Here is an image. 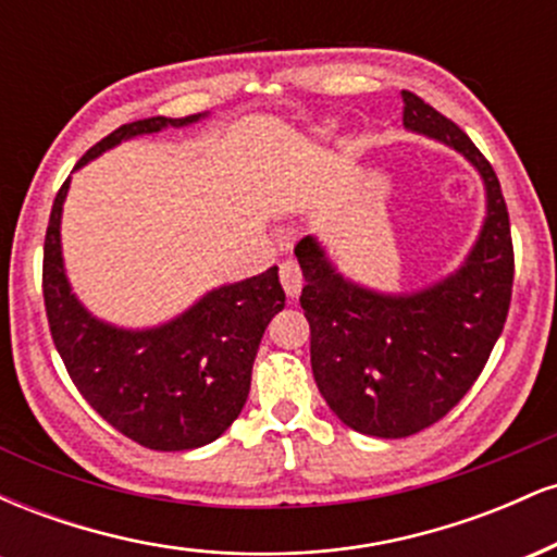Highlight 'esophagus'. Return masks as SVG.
<instances>
[{"instance_id": "esophagus-1", "label": "esophagus", "mask_w": 557, "mask_h": 557, "mask_svg": "<svg viewBox=\"0 0 557 557\" xmlns=\"http://www.w3.org/2000/svg\"><path fill=\"white\" fill-rule=\"evenodd\" d=\"M280 283H283L287 298H298L300 287H304V274L296 261H283L280 264Z\"/></svg>"}]
</instances>
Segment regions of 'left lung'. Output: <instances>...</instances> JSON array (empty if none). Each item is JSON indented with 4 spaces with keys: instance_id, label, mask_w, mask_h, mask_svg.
Here are the masks:
<instances>
[{
    "instance_id": "1",
    "label": "left lung",
    "mask_w": 557,
    "mask_h": 557,
    "mask_svg": "<svg viewBox=\"0 0 557 557\" xmlns=\"http://www.w3.org/2000/svg\"><path fill=\"white\" fill-rule=\"evenodd\" d=\"M403 125L450 146L482 175L487 216L463 264L424 290L380 293L343 277L314 235L296 246L319 393L350 430L385 440L426 430L469 393L513 290L508 209L492 164L461 127L411 91H403Z\"/></svg>"
}]
</instances>
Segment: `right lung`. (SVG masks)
<instances>
[{
    "mask_svg": "<svg viewBox=\"0 0 557 557\" xmlns=\"http://www.w3.org/2000/svg\"><path fill=\"white\" fill-rule=\"evenodd\" d=\"M201 117L207 112L120 125L91 146L75 170L127 138ZM67 188L70 177L54 198L44 240V306L70 380L101 419L149 450H194L214 443L246 406L261 335L285 306L277 267L214 287L159 327H114L96 319L67 283L60 243Z\"/></svg>",
    "mask_w": 557,
    "mask_h": 557,
    "instance_id": "right-lung-1",
    "label": "right lung"
}]
</instances>
